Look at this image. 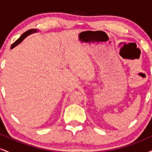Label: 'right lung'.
Returning <instances> with one entry per match:
<instances>
[{"instance_id": "right-lung-1", "label": "right lung", "mask_w": 152, "mask_h": 152, "mask_svg": "<svg viewBox=\"0 0 152 152\" xmlns=\"http://www.w3.org/2000/svg\"><path fill=\"white\" fill-rule=\"evenodd\" d=\"M34 32H36V31L34 30V29H30V30L27 31L26 32L24 33V34H23L21 36H20V37L19 38L18 40H16V41H15V42L11 45V46H10V49H12V48H14L15 46H17V45L19 44V43H20V42H22L24 38H25L26 36H28V35L32 34V33H34Z\"/></svg>"}]
</instances>
